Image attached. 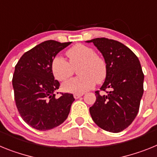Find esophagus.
Instances as JSON below:
<instances>
[{"label": "esophagus", "instance_id": "esophagus-1", "mask_svg": "<svg viewBox=\"0 0 157 157\" xmlns=\"http://www.w3.org/2000/svg\"><path fill=\"white\" fill-rule=\"evenodd\" d=\"M82 95H83V94H74V98H75V99H78V98H81Z\"/></svg>", "mask_w": 157, "mask_h": 157}]
</instances>
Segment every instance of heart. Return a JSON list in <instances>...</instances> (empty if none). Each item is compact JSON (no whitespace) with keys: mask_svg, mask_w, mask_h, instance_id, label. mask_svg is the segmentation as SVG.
<instances>
[{"mask_svg":"<svg viewBox=\"0 0 157 157\" xmlns=\"http://www.w3.org/2000/svg\"><path fill=\"white\" fill-rule=\"evenodd\" d=\"M69 63L62 56L53 58L51 69L58 81H65L73 74V67L79 64L77 72L79 76L71 78L63 84V90L73 94H82L90 90L96 82H101L106 77V62L87 45L77 44L66 52Z\"/></svg>","mask_w":157,"mask_h":157,"instance_id":"obj_1","label":"heart"}]
</instances>
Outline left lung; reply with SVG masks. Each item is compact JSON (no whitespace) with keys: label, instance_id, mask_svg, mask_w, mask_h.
<instances>
[{"label":"left lung","instance_id":"obj_1","mask_svg":"<svg viewBox=\"0 0 157 157\" xmlns=\"http://www.w3.org/2000/svg\"><path fill=\"white\" fill-rule=\"evenodd\" d=\"M93 42L106 62L107 75L96 101L90 108L93 120L99 127L119 133L132 123L143 95L144 74L135 54L121 42L105 37ZM103 92H105L104 94Z\"/></svg>","mask_w":157,"mask_h":157}]
</instances>
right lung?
I'll use <instances>...</instances> for the list:
<instances>
[{"instance_id":"right-lung-1","label":"right lung","mask_w":157,"mask_h":157,"mask_svg":"<svg viewBox=\"0 0 157 157\" xmlns=\"http://www.w3.org/2000/svg\"><path fill=\"white\" fill-rule=\"evenodd\" d=\"M71 43L44 41L25 52L15 67L12 86L16 107L22 119L36 130H51L68 116L75 98L68 93L56 98L59 82L54 79L51 64Z\"/></svg>"}]
</instances>
